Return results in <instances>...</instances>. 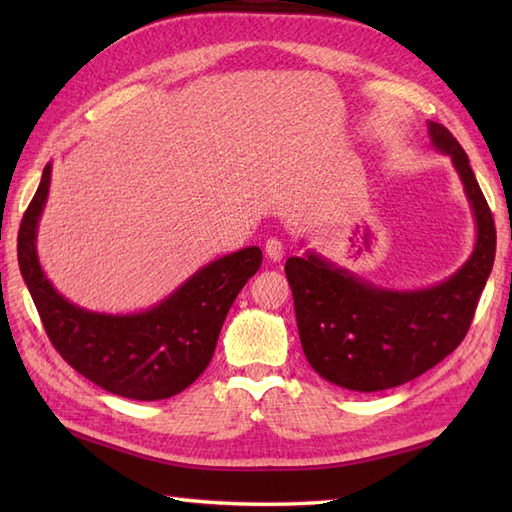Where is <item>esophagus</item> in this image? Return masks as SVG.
<instances>
[{
    "label": "esophagus",
    "instance_id": "1",
    "mask_svg": "<svg viewBox=\"0 0 512 512\" xmlns=\"http://www.w3.org/2000/svg\"><path fill=\"white\" fill-rule=\"evenodd\" d=\"M264 250H266V257L270 259V262H279V259L286 255L284 242H279V239H275V237H270V239H268L266 246H264Z\"/></svg>",
    "mask_w": 512,
    "mask_h": 512
}]
</instances>
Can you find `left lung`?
Listing matches in <instances>:
<instances>
[{"label": "left lung", "mask_w": 512, "mask_h": 512, "mask_svg": "<svg viewBox=\"0 0 512 512\" xmlns=\"http://www.w3.org/2000/svg\"><path fill=\"white\" fill-rule=\"evenodd\" d=\"M429 138L451 158L475 220V248L458 273L429 288L391 290L312 250L286 262L303 354L332 385L363 394L405 385L447 358L471 328L495 262V222L458 140L433 121Z\"/></svg>", "instance_id": "left-lung-1"}]
</instances>
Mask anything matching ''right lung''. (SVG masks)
I'll use <instances>...</instances> for the list:
<instances>
[{"label":"right lung","mask_w":512,"mask_h":512,"mask_svg":"<svg viewBox=\"0 0 512 512\" xmlns=\"http://www.w3.org/2000/svg\"><path fill=\"white\" fill-rule=\"evenodd\" d=\"M50 173L48 162L19 226L17 259L54 350L110 394L132 400L180 394L211 363L228 310L262 266V250L248 246L215 259L143 312L79 308L54 290L37 255V226L48 200Z\"/></svg>","instance_id":"obj_1"}]
</instances>
